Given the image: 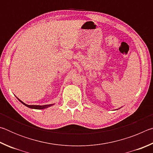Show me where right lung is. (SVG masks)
<instances>
[{
	"instance_id": "obj_1",
	"label": "right lung",
	"mask_w": 153,
	"mask_h": 153,
	"mask_svg": "<svg viewBox=\"0 0 153 153\" xmlns=\"http://www.w3.org/2000/svg\"><path fill=\"white\" fill-rule=\"evenodd\" d=\"M17 99L19 100L23 105L26 106V107H27L28 108H33V109H44V108H48L49 107H51V106H53L54 105V104H50V105H29L25 104V103H24V102L22 101V100H19L18 98H17Z\"/></svg>"
}]
</instances>
